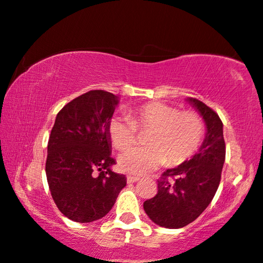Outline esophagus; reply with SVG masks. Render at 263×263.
Segmentation results:
<instances>
[{"label": "esophagus", "instance_id": "1", "mask_svg": "<svg viewBox=\"0 0 263 263\" xmlns=\"http://www.w3.org/2000/svg\"><path fill=\"white\" fill-rule=\"evenodd\" d=\"M127 181H128V183H134L136 181H139V177L129 175V176H127Z\"/></svg>", "mask_w": 263, "mask_h": 263}]
</instances>
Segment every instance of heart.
I'll use <instances>...</instances> for the list:
<instances>
[{"instance_id":"1","label":"heart","mask_w":263,"mask_h":263,"mask_svg":"<svg viewBox=\"0 0 263 263\" xmlns=\"http://www.w3.org/2000/svg\"><path fill=\"white\" fill-rule=\"evenodd\" d=\"M128 112L129 117L114 116L108 122V138L116 148L124 151L134 144L136 127L151 129L145 140L147 147L128 149L119 156V169L130 175H146L164 163L169 166L181 164L202 142L204 124L194 112H180L158 101L130 107Z\"/></svg>"}]
</instances>
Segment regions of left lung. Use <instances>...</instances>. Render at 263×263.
I'll return each mask as SVG.
<instances>
[{"label":"left lung","instance_id":"obj_1","mask_svg":"<svg viewBox=\"0 0 263 263\" xmlns=\"http://www.w3.org/2000/svg\"><path fill=\"white\" fill-rule=\"evenodd\" d=\"M203 118L205 138L198 152L158 180V192L144 203L153 222L165 228H181L193 222L213 200L220 185L226 146L219 115L202 101L187 98Z\"/></svg>","mask_w":263,"mask_h":263}]
</instances>
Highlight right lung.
<instances>
[{
    "label": "right lung",
    "mask_w": 263,
    "mask_h": 263,
    "mask_svg": "<svg viewBox=\"0 0 263 263\" xmlns=\"http://www.w3.org/2000/svg\"><path fill=\"white\" fill-rule=\"evenodd\" d=\"M118 102L105 90L82 94L61 108L50 132L47 181L58 209L74 222L104 217L127 185V177L111 169L107 127Z\"/></svg>",
    "instance_id": "add662e5"
}]
</instances>
